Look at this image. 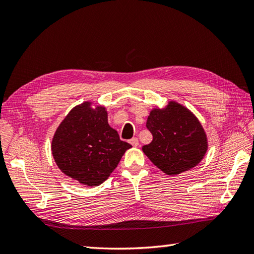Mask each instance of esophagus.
<instances>
[{
    "label": "esophagus",
    "instance_id": "34e87169",
    "mask_svg": "<svg viewBox=\"0 0 254 254\" xmlns=\"http://www.w3.org/2000/svg\"><path fill=\"white\" fill-rule=\"evenodd\" d=\"M129 143L131 144L133 147H137V146H139V140H137L136 137H132V139H130Z\"/></svg>",
    "mask_w": 254,
    "mask_h": 254
}]
</instances>
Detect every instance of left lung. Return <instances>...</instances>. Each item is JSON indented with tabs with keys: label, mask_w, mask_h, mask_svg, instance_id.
<instances>
[{
	"label": "left lung",
	"mask_w": 254,
	"mask_h": 254,
	"mask_svg": "<svg viewBox=\"0 0 254 254\" xmlns=\"http://www.w3.org/2000/svg\"><path fill=\"white\" fill-rule=\"evenodd\" d=\"M146 127L152 141L142 150L166 175L190 171L205 156L209 145L204 129L195 114L179 103L170 101L162 109H151Z\"/></svg>",
	"instance_id": "8db88e82"
}]
</instances>
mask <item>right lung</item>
Masks as SVG:
<instances>
[{"instance_id":"1","label":"right lung","mask_w":254,"mask_h":254,"mask_svg":"<svg viewBox=\"0 0 254 254\" xmlns=\"http://www.w3.org/2000/svg\"><path fill=\"white\" fill-rule=\"evenodd\" d=\"M75 106L57 127L52 155L59 170L83 186L97 187L109 178L131 145L121 141L108 124L104 106Z\"/></svg>"}]
</instances>
